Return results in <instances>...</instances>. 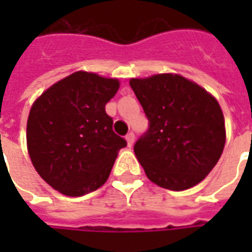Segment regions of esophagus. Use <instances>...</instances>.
I'll return each mask as SVG.
<instances>
[{"label": "esophagus", "instance_id": "1", "mask_svg": "<svg viewBox=\"0 0 252 252\" xmlns=\"http://www.w3.org/2000/svg\"><path fill=\"white\" fill-rule=\"evenodd\" d=\"M126 143H128V147H132V146H133V143H135V135H133L132 132H129V133L126 136Z\"/></svg>", "mask_w": 252, "mask_h": 252}]
</instances>
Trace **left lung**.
Segmentation results:
<instances>
[{
	"label": "left lung",
	"mask_w": 252,
	"mask_h": 252,
	"mask_svg": "<svg viewBox=\"0 0 252 252\" xmlns=\"http://www.w3.org/2000/svg\"><path fill=\"white\" fill-rule=\"evenodd\" d=\"M150 120L133 151L147 178L164 189L193 188L209 174L225 146V123L217 99L180 74L131 78Z\"/></svg>",
	"instance_id": "1"
}]
</instances>
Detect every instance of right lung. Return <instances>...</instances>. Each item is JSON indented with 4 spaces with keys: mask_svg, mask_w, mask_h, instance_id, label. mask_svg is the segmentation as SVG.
<instances>
[{
    "mask_svg": "<svg viewBox=\"0 0 252 252\" xmlns=\"http://www.w3.org/2000/svg\"><path fill=\"white\" fill-rule=\"evenodd\" d=\"M119 88L117 78L81 70L35 99L27 121V148L36 171L59 193L81 197L109 178L126 146L105 112Z\"/></svg>",
    "mask_w": 252,
    "mask_h": 252,
    "instance_id": "right-lung-1",
    "label": "right lung"
}]
</instances>
